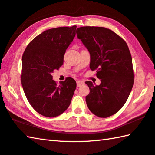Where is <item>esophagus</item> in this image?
<instances>
[{
    "mask_svg": "<svg viewBox=\"0 0 155 155\" xmlns=\"http://www.w3.org/2000/svg\"><path fill=\"white\" fill-rule=\"evenodd\" d=\"M84 85V82L83 81H81V80H78L77 81V86L78 87H80L81 86Z\"/></svg>",
    "mask_w": 155,
    "mask_h": 155,
    "instance_id": "obj_1",
    "label": "esophagus"
}]
</instances>
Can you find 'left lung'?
I'll list each match as a JSON object with an SVG mask.
<instances>
[{"label":"left lung","instance_id":"1","mask_svg":"<svg viewBox=\"0 0 155 155\" xmlns=\"http://www.w3.org/2000/svg\"><path fill=\"white\" fill-rule=\"evenodd\" d=\"M78 38L89 51L90 68L96 70L100 85L86 81L90 93L86 96L90 111L106 118L120 110L129 97L134 85L132 59L126 42L109 29L81 27Z\"/></svg>","mask_w":155,"mask_h":155}]
</instances>
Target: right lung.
I'll return each mask as SVG.
<instances>
[{"label":"right lung","mask_w":155,"mask_h":155,"mask_svg":"<svg viewBox=\"0 0 155 155\" xmlns=\"http://www.w3.org/2000/svg\"><path fill=\"white\" fill-rule=\"evenodd\" d=\"M76 25L49 29L31 40L22 57L21 85L29 103L40 115L54 117L68 109L76 82L68 78L57 85L52 74L63 64Z\"/></svg>","instance_id":"obj_1"}]
</instances>
